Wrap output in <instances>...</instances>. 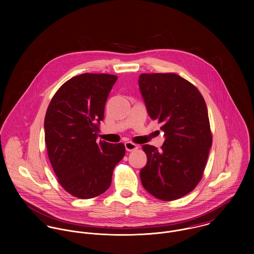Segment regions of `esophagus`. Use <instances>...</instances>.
<instances>
[{
    "label": "esophagus",
    "instance_id": "1",
    "mask_svg": "<svg viewBox=\"0 0 254 254\" xmlns=\"http://www.w3.org/2000/svg\"><path fill=\"white\" fill-rule=\"evenodd\" d=\"M124 145H125V148H126L127 151H133V150H136V149L139 148L138 145H135V144H133L131 142H127Z\"/></svg>",
    "mask_w": 254,
    "mask_h": 254
}]
</instances>
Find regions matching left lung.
Instances as JSON below:
<instances>
[{
	"instance_id": "left-lung-1",
	"label": "left lung",
	"mask_w": 254,
	"mask_h": 254,
	"mask_svg": "<svg viewBox=\"0 0 254 254\" xmlns=\"http://www.w3.org/2000/svg\"><path fill=\"white\" fill-rule=\"evenodd\" d=\"M139 88L149 117L162 123L165 137L160 150L142 146L147 161L141 181L156 198L178 199L200 181L212 145L206 104L191 83L174 73L141 74Z\"/></svg>"
}]
</instances>
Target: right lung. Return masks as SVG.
Segmentation results:
<instances>
[{
    "label": "right lung",
    "mask_w": 254,
    "mask_h": 254,
    "mask_svg": "<svg viewBox=\"0 0 254 254\" xmlns=\"http://www.w3.org/2000/svg\"><path fill=\"white\" fill-rule=\"evenodd\" d=\"M117 76L84 73L66 81L53 97L45 116V142L63 188L87 199L104 193L123 144L97 142L105 105Z\"/></svg>",
    "instance_id": "1"
}]
</instances>
